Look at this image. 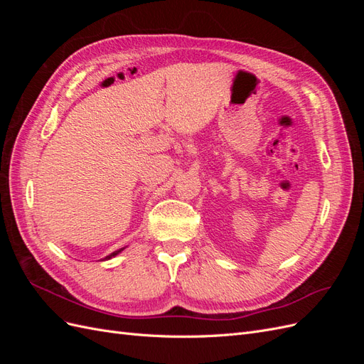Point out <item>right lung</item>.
Returning <instances> with one entry per match:
<instances>
[{"instance_id":"right-lung-1","label":"right lung","mask_w":364,"mask_h":364,"mask_svg":"<svg viewBox=\"0 0 364 364\" xmlns=\"http://www.w3.org/2000/svg\"><path fill=\"white\" fill-rule=\"evenodd\" d=\"M121 250H123V249H119V250H115V252H112V253H111V255H107V257H106V259H109V258H112V257H115V255H117V253H119Z\"/></svg>"}]
</instances>
